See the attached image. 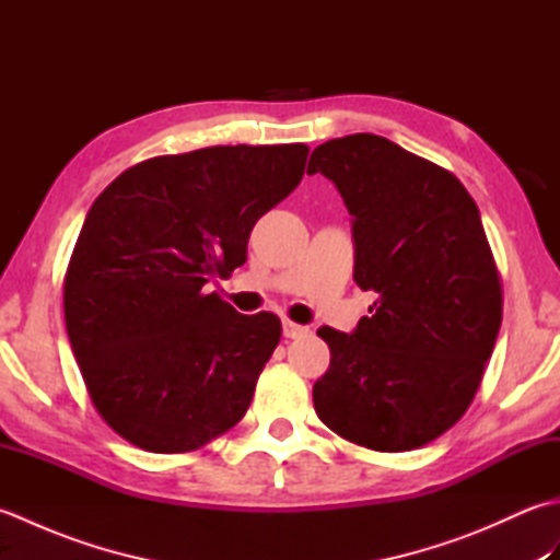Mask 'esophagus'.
Instances as JSON below:
<instances>
[{"label": "esophagus", "mask_w": 560, "mask_h": 560, "mask_svg": "<svg viewBox=\"0 0 560 560\" xmlns=\"http://www.w3.org/2000/svg\"><path fill=\"white\" fill-rule=\"evenodd\" d=\"M281 327H283V337H287V339H299V337H305L307 331H311L305 325L291 323V319H283Z\"/></svg>", "instance_id": "esophagus-1"}]
</instances>
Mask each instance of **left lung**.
I'll return each mask as SVG.
<instances>
[{
	"label": "left lung",
	"instance_id": "1",
	"mask_svg": "<svg viewBox=\"0 0 560 560\" xmlns=\"http://www.w3.org/2000/svg\"><path fill=\"white\" fill-rule=\"evenodd\" d=\"M307 173L337 185L353 217V281L377 293L351 335L317 329L331 359L315 411L355 445L421 447L469 409L501 329L477 201L450 171L377 135L325 141Z\"/></svg>",
	"mask_w": 560,
	"mask_h": 560
}]
</instances>
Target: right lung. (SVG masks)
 I'll use <instances>...</instances> for the list:
<instances>
[{"mask_svg": "<svg viewBox=\"0 0 560 560\" xmlns=\"http://www.w3.org/2000/svg\"><path fill=\"white\" fill-rule=\"evenodd\" d=\"M307 147H209L137 163L86 213L65 277L67 335L93 407L149 452H189L243 419L281 339L209 291L299 187Z\"/></svg>", "mask_w": 560, "mask_h": 560, "instance_id": "add662e5", "label": "right lung"}]
</instances>
